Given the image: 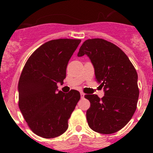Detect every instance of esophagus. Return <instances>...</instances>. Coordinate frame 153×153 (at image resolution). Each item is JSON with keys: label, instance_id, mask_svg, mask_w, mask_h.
I'll return each mask as SVG.
<instances>
[{"label": "esophagus", "instance_id": "1", "mask_svg": "<svg viewBox=\"0 0 153 153\" xmlns=\"http://www.w3.org/2000/svg\"><path fill=\"white\" fill-rule=\"evenodd\" d=\"M84 95H85V94H84V92H81V98H84Z\"/></svg>", "mask_w": 153, "mask_h": 153}]
</instances>
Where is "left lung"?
Masks as SVG:
<instances>
[{
  "instance_id": "1",
  "label": "left lung",
  "mask_w": 153,
  "mask_h": 153,
  "mask_svg": "<svg viewBox=\"0 0 153 153\" xmlns=\"http://www.w3.org/2000/svg\"><path fill=\"white\" fill-rule=\"evenodd\" d=\"M86 55L95 69L96 81L104 87V96L85 95L90 102L86 111L89 126L101 134L116 132L130 121L137 108L139 89L138 74L126 54L101 38L83 43L78 57Z\"/></svg>"
}]
</instances>
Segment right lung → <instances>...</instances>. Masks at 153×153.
<instances>
[{"label":"right lung","mask_w":153,"mask_h":153,"mask_svg":"<svg viewBox=\"0 0 153 153\" xmlns=\"http://www.w3.org/2000/svg\"><path fill=\"white\" fill-rule=\"evenodd\" d=\"M80 39H56L45 43L31 55L18 82V106L29 127L44 138L62 135L81 95L72 89L58 90L64 83L69 59Z\"/></svg>","instance_id":"obj_1"}]
</instances>
